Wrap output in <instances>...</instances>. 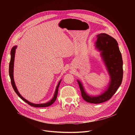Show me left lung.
Masks as SVG:
<instances>
[{
    "label": "left lung",
    "instance_id": "left-lung-1",
    "mask_svg": "<svg viewBox=\"0 0 135 135\" xmlns=\"http://www.w3.org/2000/svg\"><path fill=\"white\" fill-rule=\"evenodd\" d=\"M97 38L95 46L102 51L101 55L110 76V82L107 90L103 94L92 97L85 92L81 82L78 81L82 98L85 101L92 104H100L109 100L121 84L123 73L122 54L117 41L104 33L99 34Z\"/></svg>",
    "mask_w": 135,
    "mask_h": 135
}]
</instances>
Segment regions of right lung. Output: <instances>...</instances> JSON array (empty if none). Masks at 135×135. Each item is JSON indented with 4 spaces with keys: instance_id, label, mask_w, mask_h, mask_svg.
<instances>
[{
    "instance_id": "obj_1",
    "label": "right lung",
    "mask_w": 135,
    "mask_h": 135,
    "mask_svg": "<svg viewBox=\"0 0 135 135\" xmlns=\"http://www.w3.org/2000/svg\"><path fill=\"white\" fill-rule=\"evenodd\" d=\"M16 49V46H14L12 47L11 51V61L9 62V77L11 79V84L12 85V87L14 89V90L15 91V92H16V93L18 95V96L20 97L21 99H22L24 102H25L26 103H27L28 104H29V105L35 107H48L50 105H51L52 104L54 103V102L55 101L57 95V92H58V89H59V85L60 84V82L61 81V80L60 81V82H59L58 84H57L56 88V90L54 93V95L53 98L48 103H45V104H33L29 102H28V100H27L26 99H25L23 97H22V95L20 94V93L18 92L16 86H15V84L14 81V78H13V68H14V56H15V49Z\"/></svg>"
}]
</instances>
